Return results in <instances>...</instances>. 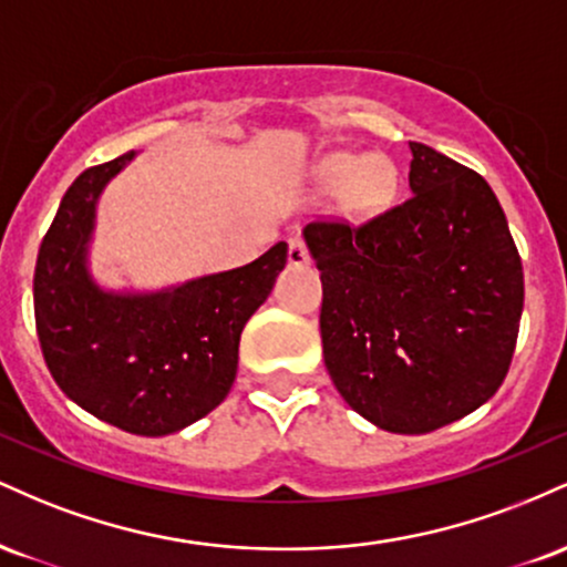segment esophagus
<instances>
[{
	"instance_id": "obj_1",
	"label": "esophagus",
	"mask_w": 567,
	"mask_h": 567,
	"mask_svg": "<svg viewBox=\"0 0 567 567\" xmlns=\"http://www.w3.org/2000/svg\"><path fill=\"white\" fill-rule=\"evenodd\" d=\"M288 261H290V266H301L309 261V250H306V245L301 243V239H290Z\"/></svg>"
}]
</instances>
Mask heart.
Wrapping results in <instances>:
<instances>
[{"instance_id": "heart-1", "label": "heart", "mask_w": 567, "mask_h": 567, "mask_svg": "<svg viewBox=\"0 0 567 567\" xmlns=\"http://www.w3.org/2000/svg\"><path fill=\"white\" fill-rule=\"evenodd\" d=\"M328 192H347L357 210H375L389 199L394 188V171L381 157H357V154H330L317 171Z\"/></svg>"}]
</instances>
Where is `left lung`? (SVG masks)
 I'll return each instance as SVG.
<instances>
[{"label":"left lung","instance_id":"obj_1","mask_svg":"<svg viewBox=\"0 0 567 567\" xmlns=\"http://www.w3.org/2000/svg\"><path fill=\"white\" fill-rule=\"evenodd\" d=\"M410 194L379 216L311 220L324 368L351 410L426 434L491 400L523 317V261L487 181L410 143Z\"/></svg>","mask_w":567,"mask_h":567}]
</instances>
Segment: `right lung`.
<instances>
[{
	"mask_svg": "<svg viewBox=\"0 0 567 567\" xmlns=\"http://www.w3.org/2000/svg\"><path fill=\"white\" fill-rule=\"evenodd\" d=\"M130 159L133 152L87 167L63 194L39 245L34 320L50 375L69 400L130 434L162 437L229 394L239 336L275 288L288 245L152 296L103 292L84 266L95 199Z\"/></svg>",
	"mask_w": 567,
	"mask_h": 567,
	"instance_id": "add662e5",
	"label": "right lung"
}]
</instances>
